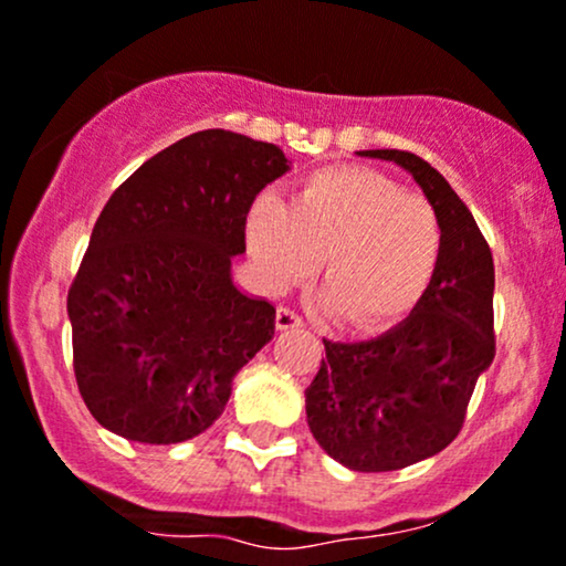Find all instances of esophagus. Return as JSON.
Here are the masks:
<instances>
[{
	"mask_svg": "<svg viewBox=\"0 0 566 566\" xmlns=\"http://www.w3.org/2000/svg\"><path fill=\"white\" fill-rule=\"evenodd\" d=\"M276 328L279 331H298V328H303V319L295 312H290V308H279Z\"/></svg>",
	"mask_w": 566,
	"mask_h": 566,
	"instance_id": "34e87169",
	"label": "esophagus"
}]
</instances>
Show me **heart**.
Instances as JSON below:
<instances>
[{
  "label": "heart",
  "instance_id": "1",
  "mask_svg": "<svg viewBox=\"0 0 566 566\" xmlns=\"http://www.w3.org/2000/svg\"><path fill=\"white\" fill-rule=\"evenodd\" d=\"M247 238L260 273L284 290L319 263L325 308L342 325L374 331L403 317L437 273L442 224L431 203L368 168L308 176L290 200L260 198Z\"/></svg>",
  "mask_w": 566,
  "mask_h": 566
}]
</instances>
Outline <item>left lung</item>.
Masks as SVG:
<instances>
[{
    "mask_svg": "<svg viewBox=\"0 0 566 566\" xmlns=\"http://www.w3.org/2000/svg\"><path fill=\"white\" fill-rule=\"evenodd\" d=\"M360 157L407 170L442 224L437 273L407 319L368 342H328L306 388L319 448L355 472H396L458 437L493 344V258L478 222L444 176L398 148Z\"/></svg>",
    "mask_w": 566,
    "mask_h": 566,
    "instance_id": "obj_1",
    "label": "left lung"
}]
</instances>
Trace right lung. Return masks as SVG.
Instances as JSON below:
<instances>
[{
  "label": "right lung",
  "mask_w": 566,
  "mask_h": 566,
  "mask_svg": "<svg viewBox=\"0 0 566 566\" xmlns=\"http://www.w3.org/2000/svg\"><path fill=\"white\" fill-rule=\"evenodd\" d=\"M287 170L273 143L203 129L111 195L67 295L75 379L99 426L178 444L224 412L276 323L233 282V258L254 198Z\"/></svg>",
  "instance_id": "add662e5"
}]
</instances>
